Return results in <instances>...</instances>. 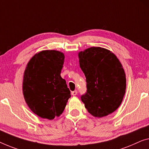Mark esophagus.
Wrapping results in <instances>:
<instances>
[{
	"instance_id": "obj_1",
	"label": "esophagus",
	"mask_w": 149,
	"mask_h": 149,
	"mask_svg": "<svg viewBox=\"0 0 149 149\" xmlns=\"http://www.w3.org/2000/svg\"><path fill=\"white\" fill-rule=\"evenodd\" d=\"M77 94V90H75V91H73V92H72V96H76Z\"/></svg>"
}]
</instances>
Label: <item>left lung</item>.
<instances>
[{"mask_svg": "<svg viewBox=\"0 0 149 149\" xmlns=\"http://www.w3.org/2000/svg\"><path fill=\"white\" fill-rule=\"evenodd\" d=\"M79 67L86 78L87 92L81 97L88 112L102 118L114 112L126 92V74L112 52L92 47L78 53Z\"/></svg>", "mask_w": 149, "mask_h": 149, "instance_id": "obj_1", "label": "left lung"}]
</instances>
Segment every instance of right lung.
Masks as SVG:
<instances>
[{
	"label": "right lung",
	"instance_id": "add662e5",
	"mask_svg": "<svg viewBox=\"0 0 149 149\" xmlns=\"http://www.w3.org/2000/svg\"><path fill=\"white\" fill-rule=\"evenodd\" d=\"M64 58L59 51L43 50L33 55L25 68L24 98L31 110L42 118L59 117L71 97L66 81L60 75Z\"/></svg>",
	"mask_w": 149,
	"mask_h": 149
}]
</instances>
